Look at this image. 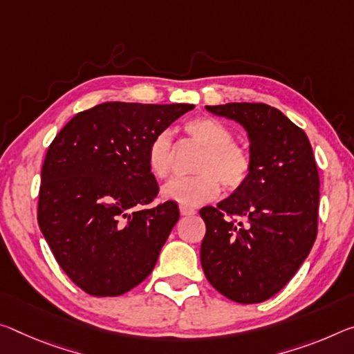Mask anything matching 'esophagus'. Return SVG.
<instances>
[{
  "instance_id": "1",
  "label": "esophagus",
  "mask_w": 354,
  "mask_h": 354,
  "mask_svg": "<svg viewBox=\"0 0 354 354\" xmlns=\"http://www.w3.org/2000/svg\"><path fill=\"white\" fill-rule=\"evenodd\" d=\"M179 212H181V216H184V217H189V216H194L195 212V209H192V207H186V206H181L179 207Z\"/></svg>"
}]
</instances>
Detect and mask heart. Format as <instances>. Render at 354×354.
<instances>
[{"mask_svg":"<svg viewBox=\"0 0 354 354\" xmlns=\"http://www.w3.org/2000/svg\"><path fill=\"white\" fill-rule=\"evenodd\" d=\"M187 136L203 147L195 171L200 175L173 179L162 189V198L186 207H197L217 198L223 186L234 190L248 181L250 156L248 149L233 142V132L212 116H195L184 124ZM148 168L157 179H165L171 171L173 148L168 132H160L149 143Z\"/></svg>","mask_w":354,"mask_h":354,"instance_id":"heart-1","label":"heart"}]
</instances>
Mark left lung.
Wrapping results in <instances>:
<instances>
[{
    "instance_id": "1",
    "label": "left lung",
    "mask_w": 354,
    "mask_h": 354,
    "mask_svg": "<svg viewBox=\"0 0 354 354\" xmlns=\"http://www.w3.org/2000/svg\"><path fill=\"white\" fill-rule=\"evenodd\" d=\"M249 137L250 173L217 206H205L200 260L218 293L239 304L279 293L317 238L319 178L306 132L266 104L206 105Z\"/></svg>"
}]
</instances>
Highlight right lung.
<instances>
[{
    "mask_svg": "<svg viewBox=\"0 0 354 354\" xmlns=\"http://www.w3.org/2000/svg\"><path fill=\"white\" fill-rule=\"evenodd\" d=\"M194 109L104 102L77 113L48 147L39 228L58 265L88 295L120 296L154 269L179 209L175 201L142 207L159 192L148 148Z\"/></svg>",
    "mask_w": 354,
    "mask_h": 354,
    "instance_id": "right-lung-1",
    "label": "right lung"
}]
</instances>
